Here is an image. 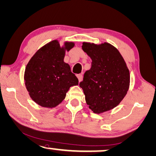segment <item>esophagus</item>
<instances>
[{
  "label": "esophagus",
  "instance_id": "esophagus-1",
  "mask_svg": "<svg viewBox=\"0 0 156 156\" xmlns=\"http://www.w3.org/2000/svg\"><path fill=\"white\" fill-rule=\"evenodd\" d=\"M77 77H78V78L79 82H80V81L83 80V76L82 75V74H78V75H77Z\"/></svg>",
  "mask_w": 156,
  "mask_h": 156
}]
</instances>
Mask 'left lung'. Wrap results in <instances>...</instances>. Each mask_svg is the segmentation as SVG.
<instances>
[{
    "label": "left lung",
    "instance_id": "left-lung-1",
    "mask_svg": "<svg viewBox=\"0 0 156 156\" xmlns=\"http://www.w3.org/2000/svg\"><path fill=\"white\" fill-rule=\"evenodd\" d=\"M82 48L92 60L91 69L79 84L87 104L94 113L112 109L119 104L129 87V70L124 60L108 43L84 42Z\"/></svg>",
    "mask_w": 156,
    "mask_h": 156
}]
</instances>
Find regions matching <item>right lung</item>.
Segmentation results:
<instances>
[{"mask_svg":"<svg viewBox=\"0 0 156 156\" xmlns=\"http://www.w3.org/2000/svg\"><path fill=\"white\" fill-rule=\"evenodd\" d=\"M73 43H66L69 51ZM65 49L54 40L34 54L26 66L24 80L27 90L34 102L46 108H54L65 99L71 86L78 79L64 62Z\"/></svg>","mask_w":156,"mask_h":156,"instance_id":"1","label":"right lung"}]
</instances>
